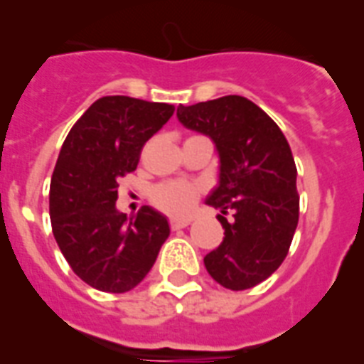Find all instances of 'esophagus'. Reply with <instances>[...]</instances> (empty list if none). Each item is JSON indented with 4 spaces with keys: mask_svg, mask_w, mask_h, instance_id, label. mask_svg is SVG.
Segmentation results:
<instances>
[{
    "mask_svg": "<svg viewBox=\"0 0 364 364\" xmlns=\"http://www.w3.org/2000/svg\"><path fill=\"white\" fill-rule=\"evenodd\" d=\"M191 224L189 218H185V220H171L169 222V226H171V230H181V228H187Z\"/></svg>",
    "mask_w": 364,
    "mask_h": 364,
    "instance_id": "34e87169",
    "label": "esophagus"
}]
</instances>
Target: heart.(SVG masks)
Returning a JSON list of instances; mask_svg holds the SVG:
<instances>
[{"instance_id":"heart-1","label":"heart","mask_w":364,"mask_h":364,"mask_svg":"<svg viewBox=\"0 0 364 364\" xmlns=\"http://www.w3.org/2000/svg\"><path fill=\"white\" fill-rule=\"evenodd\" d=\"M151 203L169 216H187L198 198V187L187 181H164L151 189Z\"/></svg>"}]
</instances>
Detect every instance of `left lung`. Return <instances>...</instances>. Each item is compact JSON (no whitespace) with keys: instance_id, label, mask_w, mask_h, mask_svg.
<instances>
[{"instance_id":"obj_1","label":"left lung","mask_w":364,"mask_h":364,"mask_svg":"<svg viewBox=\"0 0 364 364\" xmlns=\"http://www.w3.org/2000/svg\"><path fill=\"white\" fill-rule=\"evenodd\" d=\"M177 119L210 136L220 156V181L206 205L220 210L224 240L206 253V271L224 289H253L281 267L298 224L289 142L267 112L240 95L181 105Z\"/></svg>"}]
</instances>
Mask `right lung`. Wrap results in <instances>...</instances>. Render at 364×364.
Here are the masks:
<instances>
[{
	"label": "right lung",
	"instance_id": "add662e5",
	"mask_svg": "<svg viewBox=\"0 0 364 364\" xmlns=\"http://www.w3.org/2000/svg\"><path fill=\"white\" fill-rule=\"evenodd\" d=\"M175 107L124 95L97 99L62 144L52 173V234L70 267L103 292H128L150 273L169 236L164 214L117 210L120 177L138 166L144 144Z\"/></svg>",
	"mask_w": 364,
	"mask_h": 364
}]
</instances>
